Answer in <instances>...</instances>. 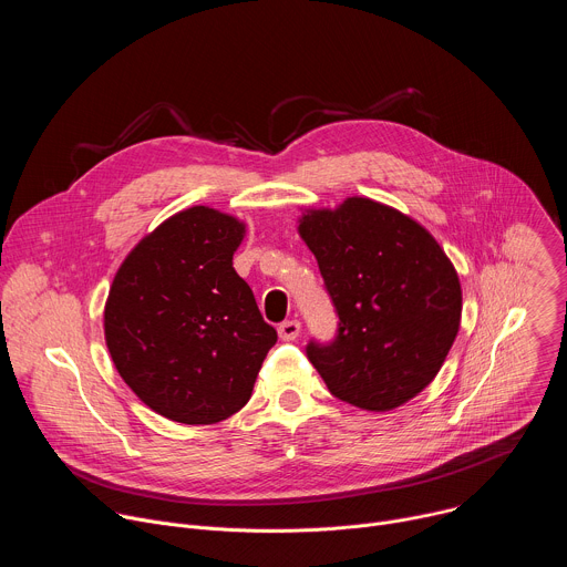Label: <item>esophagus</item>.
Returning a JSON list of instances; mask_svg holds the SVG:
<instances>
[{
    "label": "esophagus",
    "mask_w": 567,
    "mask_h": 567,
    "mask_svg": "<svg viewBox=\"0 0 567 567\" xmlns=\"http://www.w3.org/2000/svg\"><path fill=\"white\" fill-rule=\"evenodd\" d=\"M278 334H280L282 341L298 339V334H300V320H285V322H280Z\"/></svg>",
    "instance_id": "1"
}]
</instances>
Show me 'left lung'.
Returning a JSON list of instances; mask_svg holds the SVG:
<instances>
[{
    "mask_svg": "<svg viewBox=\"0 0 567 567\" xmlns=\"http://www.w3.org/2000/svg\"><path fill=\"white\" fill-rule=\"evenodd\" d=\"M298 230L339 316L337 337L311 339L307 359L357 409L406 403L435 379L460 330L451 260L415 219L365 197L307 210Z\"/></svg>",
    "mask_w": 567,
    "mask_h": 567,
    "instance_id": "left-lung-1",
    "label": "left lung"
}]
</instances>
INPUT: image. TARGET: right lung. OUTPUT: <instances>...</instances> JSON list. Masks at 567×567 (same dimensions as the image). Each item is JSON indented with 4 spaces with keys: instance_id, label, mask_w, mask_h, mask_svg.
<instances>
[{
    "instance_id": "obj_1",
    "label": "right lung",
    "mask_w": 567,
    "mask_h": 567,
    "mask_svg": "<svg viewBox=\"0 0 567 567\" xmlns=\"http://www.w3.org/2000/svg\"><path fill=\"white\" fill-rule=\"evenodd\" d=\"M245 224L193 206L143 237L105 305V341L123 381L173 422L215 424L251 399L278 334L233 269Z\"/></svg>"
}]
</instances>
